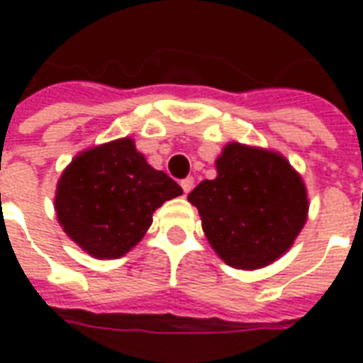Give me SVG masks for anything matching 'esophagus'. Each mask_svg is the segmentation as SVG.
<instances>
[{
  "mask_svg": "<svg viewBox=\"0 0 363 363\" xmlns=\"http://www.w3.org/2000/svg\"><path fill=\"white\" fill-rule=\"evenodd\" d=\"M181 186H182V190H184V194L192 192V188H194V179H192V177H186L184 181H181Z\"/></svg>",
  "mask_w": 363,
  "mask_h": 363,
  "instance_id": "obj_1",
  "label": "esophagus"
}]
</instances>
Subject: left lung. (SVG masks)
I'll list each match as a JSON object with an SVG mask.
<instances>
[{"label":"left lung","mask_w":363,"mask_h":363,"mask_svg":"<svg viewBox=\"0 0 363 363\" xmlns=\"http://www.w3.org/2000/svg\"><path fill=\"white\" fill-rule=\"evenodd\" d=\"M211 247L235 269H259L292 247L307 220V190L282 154L228 143L216 179L188 194Z\"/></svg>","instance_id":"8db88e82"}]
</instances>
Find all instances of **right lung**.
I'll return each mask as SVG.
<instances>
[{"label": "right lung", "mask_w": 363, "mask_h": 363, "mask_svg": "<svg viewBox=\"0 0 363 363\" xmlns=\"http://www.w3.org/2000/svg\"><path fill=\"white\" fill-rule=\"evenodd\" d=\"M181 194L124 137L75 156L60 177L54 207L67 238L94 258L113 259L130 252L154 211Z\"/></svg>", "instance_id": "add662e5"}]
</instances>
